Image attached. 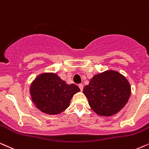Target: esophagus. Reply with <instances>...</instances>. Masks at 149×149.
I'll list each match as a JSON object with an SVG mask.
<instances>
[{
    "mask_svg": "<svg viewBox=\"0 0 149 149\" xmlns=\"http://www.w3.org/2000/svg\"><path fill=\"white\" fill-rule=\"evenodd\" d=\"M78 86H79V88H80V91H83V85L82 84H80L78 85Z\"/></svg>",
    "mask_w": 149,
    "mask_h": 149,
    "instance_id": "obj_1",
    "label": "esophagus"
}]
</instances>
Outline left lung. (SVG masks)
I'll list each match as a JSON object with an SVG mask.
<instances>
[{"instance_id": "left-lung-1", "label": "left lung", "mask_w": 149, "mask_h": 149, "mask_svg": "<svg viewBox=\"0 0 149 149\" xmlns=\"http://www.w3.org/2000/svg\"><path fill=\"white\" fill-rule=\"evenodd\" d=\"M83 93L88 104L98 115L110 116L118 113L127 103L131 95L130 82L114 70L95 75Z\"/></svg>"}]
</instances>
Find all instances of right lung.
Masks as SVG:
<instances>
[{"mask_svg": "<svg viewBox=\"0 0 149 149\" xmlns=\"http://www.w3.org/2000/svg\"><path fill=\"white\" fill-rule=\"evenodd\" d=\"M80 91L76 84H68L54 73H43L32 82L30 94L35 106L45 114L63 112L69 106L73 95Z\"/></svg>", "mask_w": 149, "mask_h": 149, "instance_id": "add662e5", "label": "right lung"}]
</instances>
